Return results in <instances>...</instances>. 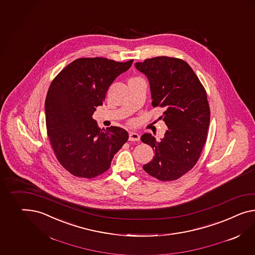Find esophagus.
<instances>
[{
  "instance_id": "obj_1",
  "label": "esophagus",
  "mask_w": 255,
  "mask_h": 255,
  "mask_svg": "<svg viewBox=\"0 0 255 255\" xmlns=\"http://www.w3.org/2000/svg\"><path fill=\"white\" fill-rule=\"evenodd\" d=\"M128 138H129L130 141H138L139 138H140V136L136 132H129V137Z\"/></svg>"
}]
</instances>
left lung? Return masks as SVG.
Segmentation results:
<instances>
[{
	"label": "left lung",
	"instance_id": "1",
	"mask_svg": "<svg viewBox=\"0 0 255 255\" xmlns=\"http://www.w3.org/2000/svg\"><path fill=\"white\" fill-rule=\"evenodd\" d=\"M148 78L151 105L164 108L168 130L161 141L145 133L140 139L154 150L143 169L161 181H172L189 172L201 156L210 123L207 94L192 68L181 59L159 56L135 64Z\"/></svg>",
	"mask_w": 255,
	"mask_h": 255
}]
</instances>
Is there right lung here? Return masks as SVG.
I'll list each match as a JSON object with an SVG mask.
<instances>
[{
    "instance_id": "obj_1",
    "label": "right lung",
    "mask_w": 255,
    "mask_h": 255,
    "mask_svg": "<svg viewBox=\"0 0 255 255\" xmlns=\"http://www.w3.org/2000/svg\"><path fill=\"white\" fill-rule=\"evenodd\" d=\"M132 63L79 58L52 80L45 100L47 134L59 163L74 176L102 175L128 139L122 128L101 129L92 115L103 105L113 81Z\"/></svg>"
}]
</instances>
